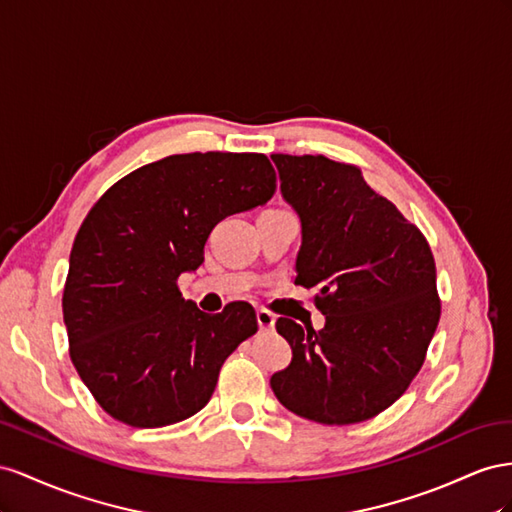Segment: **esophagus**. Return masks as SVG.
<instances>
[{
  "label": "esophagus",
  "instance_id": "obj_1",
  "mask_svg": "<svg viewBox=\"0 0 512 512\" xmlns=\"http://www.w3.org/2000/svg\"><path fill=\"white\" fill-rule=\"evenodd\" d=\"M274 321H276V317L270 311H266V309H259L257 311L259 330H272L274 328Z\"/></svg>",
  "mask_w": 512,
  "mask_h": 512
}]
</instances>
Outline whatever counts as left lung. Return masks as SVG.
I'll list each match as a JSON object with an SVG mask.
<instances>
[{"mask_svg":"<svg viewBox=\"0 0 512 512\" xmlns=\"http://www.w3.org/2000/svg\"><path fill=\"white\" fill-rule=\"evenodd\" d=\"M272 160L302 225L296 285L317 287L326 315L321 330L276 321L291 362L270 377L272 392L321 425L369 420L412 384L440 321L431 248L358 167L326 156Z\"/></svg>","mask_w":512,"mask_h":512,"instance_id":"8db88e82","label":"left lung"}]
</instances>
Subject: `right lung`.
I'll return each mask as SVG.
<instances>
[{"mask_svg":"<svg viewBox=\"0 0 512 512\" xmlns=\"http://www.w3.org/2000/svg\"><path fill=\"white\" fill-rule=\"evenodd\" d=\"M274 188L264 154H175L128 173L85 216L62 311L72 364L109 416L154 429L206 407L257 317L248 302L203 313L178 279L203 264L216 223L264 206Z\"/></svg>","mask_w":512,"mask_h":512,"instance_id":"right-lung-1","label":"right lung"}]
</instances>
